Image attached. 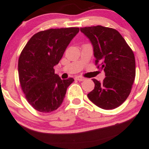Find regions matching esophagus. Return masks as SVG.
Masks as SVG:
<instances>
[{
  "label": "esophagus",
  "mask_w": 149,
  "mask_h": 149,
  "mask_svg": "<svg viewBox=\"0 0 149 149\" xmlns=\"http://www.w3.org/2000/svg\"><path fill=\"white\" fill-rule=\"evenodd\" d=\"M75 79L78 81H84L85 79V78L82 77H81V76H77L76 77H75Z\"/></svg>",
  "instance_id": "1"
}]
</instances>
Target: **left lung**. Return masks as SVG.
Masks as SVG:
<instances>
[{
    "label": "left lung",
    "mask_w": 149,
    "mask_h": 149,
    "mask_svg": "<svg viewBox=\"0 0 149 149\" xmlns=\"http://www.w3.org/2000/svg\"><path fill=\"white\" fill-rule=\"evenodd\" d=\"M80 31L91 41L95 65L106 76L102 82L93 79L95 88L87 97L100 108H118L128 97L134 82V54L116 29L96 26L80 28Z\"/></svg>",
    "instance_id": "8db88e82"
}]
</instances>
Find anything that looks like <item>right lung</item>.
<instances>
[{"instance_id": "add662e5", "label": "right lung", "mask_w": 149, "mask_h": 149, "mask_svg": "<svg viewBox=\"0 0 149 149\" xmlns=\"http://www.w3.org/2000/svg\"><path fill=\"white\" fill-rule=\"evenodd\" d=\"M79 31L77 27L41 31L23 49L18 64L19 82L26 99L35 110L51 113L62 105L74 79H62L54 67Z\"/></svg>"}]
</instances>
